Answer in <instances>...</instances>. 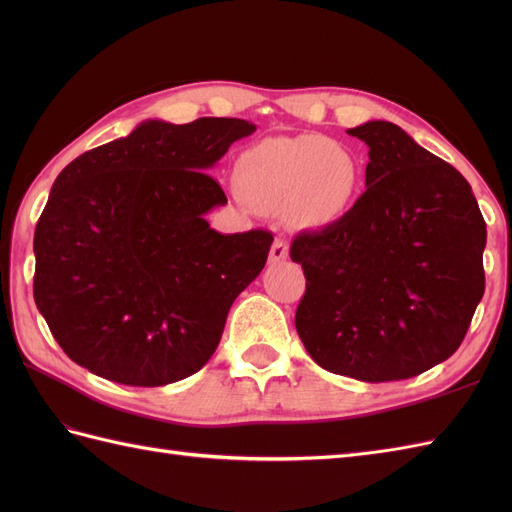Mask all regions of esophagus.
Instances as JSON below:
<instances>
[{
  "mask_svg": "<svg viewBox=\"0 0 512 512\" xmlns=\"http://www.w3.org/2000/svg\"><path fill=\"white\" fill-rule=\"evenodd\" d=\"M286 257H288V242H286V239L277 237L275 242H273V248H270V255H268L270 264H281V262H286Z\"/></svg>",
  "mask_w": 512,
  "mask_h": 512,
  "instance_id": "esophagus-1",
  "label": "esophagus"
}]
</instances>
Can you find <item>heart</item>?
I'll use <instances>...</instances> for the list:
<instances>
[{
  "instance_id": "b5f03b06",
  "label": "heart",
  "mask_w": 512,
  "mask_h": 512,
  "mask_svg": "<svg viewBox=\"0 0 512 512\" xmlns=\"http://www.w3.org/2000/svg\"><path fill=\"white\" fill-rule=\"evenodd\" d=\"M233 180L250 209L321 228L354 209L363 171L350 147L325 136L266 138L235 160Z\"/></svg>"
}]
</instances>
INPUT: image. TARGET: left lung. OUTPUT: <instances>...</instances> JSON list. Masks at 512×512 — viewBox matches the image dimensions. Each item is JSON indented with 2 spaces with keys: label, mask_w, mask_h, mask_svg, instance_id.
Listing matches in <instances>:
<instances>
[{
  "label": "left lung",
  "mask_w": 512,
  "mask_h": 512,
  "mask_svg": "<svg viewBox=\"0 0 512 512\" xmlns=\"http://www.w3.org/2000/svg\"><path fill=\"white\" fill-rule=\"evenodd\" d=\"M347 134L369 147L367 191L343 220L292 239L306 275L295 325L314 363L387 383L458 350L484 295L486 222L471 184L394 123Z\"/></svg>",
  "instance_id": "left-lung-1"
}]
</instances>
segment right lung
Instances as JSON below:
<instances>
[{
  "label": "right lung",
  "mask_w": 512,
  "mask_h": 512,
  "mask_svg": "<svg viewBox=\"0 0 512 512\" xmlns=\"http://www.w3.org/2000/svg\"><path fill=\"white\" fill-rule=\"evenodd\" d=\"M253 132L242 118L147 121L59 173L35 228V303L76 365L160 387L209 363L273 244L204 220L226 204L206 169Z\"/></svg>",
  "instance_id": "right-lung-1"
}]
</instances>
